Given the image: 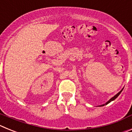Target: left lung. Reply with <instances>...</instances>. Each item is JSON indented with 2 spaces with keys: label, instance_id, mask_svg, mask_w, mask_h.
Here are the masks:
<instances>
[{
  "label": "left lung",
  "instance_id": "left-lung-1",
  "mask_svg": "<svg viewBox=\"0 0 132 132\" xmlns=\"http://www.w3.org/2000/svg\"><path fill=\"white\" fill-rule=\"evenodd\" d=\"M122 90H121V91H120V92H119V93H118L117 94H116V95H115V96H114V97H112V98L111 99H110L109 101H108V102H107L105 104H108V103H110V102H111V101H114V100H115V99H116V98H117L118 96L119 95H120V93H121V92H122ZM102 106H104V104H103V105H102Z\"/></svg>",
  "mask_w": 132,
  "mask_h": 132
}]
</instances>
